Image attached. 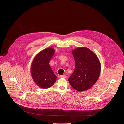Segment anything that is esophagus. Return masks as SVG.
<instances>
[{"instance_id":"1","label":"esophagus","mask_w":124,"mask_h":124,"mask_svg":"<svg viewBox=\"0 0 124 124\" xmlns=\"http://www.w3.org/2000/svg\"><path fill=\"white\" fill-rule=\"evenodd\" d=\"M60 77L61 78H66L67 76L66 75H60Z\"/></svg>"}]
</instances>
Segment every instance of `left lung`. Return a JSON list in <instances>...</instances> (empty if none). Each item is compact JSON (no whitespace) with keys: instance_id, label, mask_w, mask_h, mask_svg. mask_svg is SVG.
Returning <instances> with one entry per match:
<instances>
[{"instance_id":"8db88e82","label":"left lung","mask_w":124,"mask_h":124,"mask_svg":"<svg viewBox=\"0 0 124 124\" xmlns=\"http://www.w3.org/2000/svg\"><path fill=\"white\" fill-rule=\"evenodd\" d=\"M72 54L75 67L68 81L73 88L83 92L90 88L98 79L101 64L95 54L86 48L74 50Z\"/></svg>"}]
</instances>
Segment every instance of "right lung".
<instances>
[{
	"mask_svg": "<svg viewBox=\"0 0 124 124\" xmlns=\"http://www.w3.org/2000/svg\"><path fill=\"white\" fill-rule=\"evenodd\" d=\"M54 52L52 48L46 49L38 54L32 62L31 74L35 82L41 88H48L56 81L57 76L49 65Z\"/></svg>",
	"mask_w": 124,
	"mask_h": 124,
	"instance_id": "right-lung-1",
	"label": "right lung"
}]
</instances>
